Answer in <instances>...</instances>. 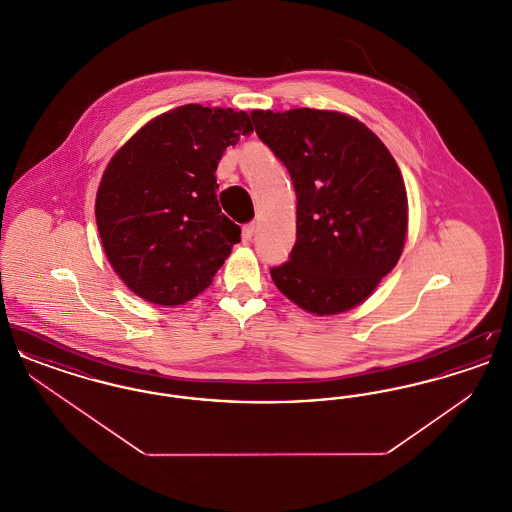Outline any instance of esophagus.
Wrapping results in <instances>:
<instances>
[{
    "label": "esophagus",
    "instance_id": "1",
    "mask_svg": "<svg viewBox=\"0 0 512 512\" xmlns=\"http://www.w3.org/2000/svg\"><path fill=\"white\" fill-rule=\"evenodd\" d=\"M255 230H257V226L251 222V224H245L244 228H242V238L244 240H251L253 238V234H255Z\"/></svg>",
    "mask_w": 512,
    "mask_h": 512
}]
</instances>
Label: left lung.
<instances>
[{
	"label": "left lung",
	"mask_w": 512,
	"mask_h": 512,
	"mask_svg": "<svg viewBox=\"0 0 512 512\" xmlns=\"http://www.w3.org/2000/svg\"><path fill=\"white\" fill-rule=\"evenodd\" d=\"M251 117L297 194V240L290 261L270 270L276 288L317 317L361 305L407 240V190L390 149L340 111L255 109Z\"/></svg>",
	"instance_id": "8db88e82"
}]
</instances>
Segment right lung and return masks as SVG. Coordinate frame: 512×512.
Listing matches in <instances>:
<instances>
[{"label":"right lung","mask_w":512,"mask_h":512,"mask_svg":"<svg viewBox=\"0 0 512 512\" xmlns=\"http://www.w3.org/2000/svg\"><path fill=\"white\" fill-rule=\"evenodd\" d=\"M249 132L245 111L188 103L146 122L111 157L96 222L130 292L176 307L209 288L242 234L220 213L215 172L224 149Z\"/></svg>","instance_id":"add662e5"}]
</instances>
